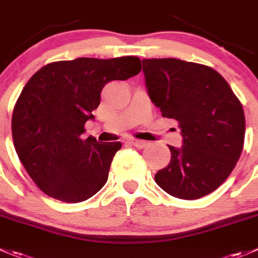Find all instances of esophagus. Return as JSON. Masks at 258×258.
<instances>
[{
    "mask_svg": "<svg viewBox=\"0 0 258 258\" xmlns=\"http://www.w3.org/2000/svg\"><path fill=\"white\" fill-rule=\"evenodd\" d=\"M128 142L131 145H134L135 147H137V149H144V147H146L147 145H149V142L142 141V140H136V139H131Z\"/></svg>",
    "mask_w": 258,
    "mask_h": 258,
    "instance_id": "34e87169",
    "label": "esophagus"
}]
</instances>
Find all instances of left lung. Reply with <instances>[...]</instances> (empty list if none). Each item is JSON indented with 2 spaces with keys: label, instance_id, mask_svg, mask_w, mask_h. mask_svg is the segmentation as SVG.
Masks as SVG:
<instances>
[{
  "label": "left lung",
  "instance_id": "8db88e82",
  "mask_svg": "<svg viewBox=\"0 0 258 258\" xmlns=\"http://www.w3.org/2000/svg\"><path fill=\"white\" fill-rule=\"evenodd\" d=\"M152 103L177 121L182 146L155 181L175 198L199 199L221 186L236 166L244 142L243 107L226 79L211 67L175 57L144 59Z\"/></svg>",
  "mask_w": 258,
  "mask_h": 258
}]
</instances>
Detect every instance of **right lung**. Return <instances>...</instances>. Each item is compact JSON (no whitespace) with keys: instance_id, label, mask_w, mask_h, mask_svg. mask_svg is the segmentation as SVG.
Wrapping results in <instances>:
<instances>
[{"instance_id":"add662e5","label":"right lung","mask_w":258,"mask_h":258,"mask_svg":"<svg viewBox=\"0 0 258 258\" xmlns=\"http://www.w3.org/2000/svg\"><path fill=\"white\" fill-rule=\"evenodd\" d=\"M141 71L137 56L78 57L50 62L22 89L12 113V139L25 170L46 196L79 203L103 187L121 142L84 139L108 82Z\"/></svg>"}]
</instances>
